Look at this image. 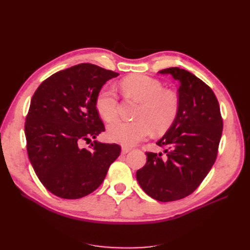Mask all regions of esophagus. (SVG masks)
I'll list each match as a JSON object with an SVG mask.
<instances>
[{"mask_svg": "<svg viewBox=\"0 0 250 250\" xmlns=\"http://www.w3.org/2000/svg\"><path fill=\"white\" fill-rule=\"evenodd\" d=\"M131 149L130 148H128V147H122V154H126V153H128L129 152Z\"/></svg>", "mask_w": 250, "mask_h": 250, "instance_id": "esophagus-1", "label": "esophagus"}]
</instances>
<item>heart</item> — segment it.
Returning <instances> with one entry per match:
<instances>
[{
    "instance_id": "heart-1",
    "label": "heart",
    "mask_w": 250,
    "mask_h": 250,
    "mask_svg": "<svg viewBox=\"0 0 250 250\" xmlns=\"http://www.w3.org/2000/svg\"><path fill=\"white\" fill-rule=\"evenodd\" d=\"M124 93L141 102L135 112L137 120L115 121L107 127V138L125 146H133L146 139L152 128L161 132L172 125L175 120L179 100L177 94L165 89L161 81L146 75L135 74L121 81ZM96 109L106 122H111L118 116V97L111 86H104L96 97Z\"/></svg>"
}]
</instances>
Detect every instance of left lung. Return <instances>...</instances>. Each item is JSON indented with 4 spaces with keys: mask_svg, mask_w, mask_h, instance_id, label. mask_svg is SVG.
<instances>
[{
    "mask_svg": "<svg viewBox=\"0 0 250 250\" xmlns=\"http://www.w3.org/2000/svg\"><path fill=\"white\" fill-rule=\"evenodd\" d=\"M160 73L180 82L178 112L156 143L167 156L146 152L147 163L138 170L137 179L150 197L169 202L192 194L208 175L217 158L223 120L214 92L201 79L179 67Z\"/></svg>",
    "mask_w": 250,
    "mask_h": 250,
    "instance_id": "obj_1",
    "label": "left lung"
}]
</instances>
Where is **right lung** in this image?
I'll list each match as a JSON object with an SVG mask.
<instances>
[{"label": "right lung", "mask_w": 250, "mask_h": 250, "mask_svg": "<svg viewBox=\"0 0 250 250\" xmlns=\"http://www.w3.org/2000/svg\"><path fill=\"white\" fill-rule=\"evenodd\" d=\"M118 75L80 63L53 74L35 90L25 123L28 157L41 183L60 198L94 192L121 153L118 144L94 141L82 147L105 131L96 97Z\"/></svg>", "instance_id": "obj_1"}]
</instances>
